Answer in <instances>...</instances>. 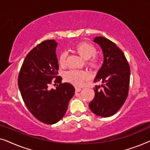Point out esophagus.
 Returning a JSON list of instances; mask_svg holds the SVG:
<instances>
[{
    "mask_svg": "<svg viewBox=\"0 0 150 150\" xmlns=\"http://www.w3.org/2000/svg\"><path fill=\"white\" fill-rule=\"evenodd\" d=\"M81 88H80V87H75V91L76 92V93H77V92H79V91H81Z\"/></svg>",
    "mask_w": 150,
    "mask_h": 150,
    "instance_id": "esophagus-1",
    "label": "esophagus"
}]
</instances>
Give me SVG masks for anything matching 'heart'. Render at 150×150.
<instances>
[{
	"instance_id": "1",
	"label": "heart",
	"mask_w": 150,
	"mask_h": 150,
	"mask_svg": "<svg viewBox=\"0 0 150 150\" xmlns=\"http://www.w3.org/2000/svg\"><path fill=\"white\" fill-rule=\"evenodd\" d=\"M74 50L81 56L82 58L87 60V65L91 68H97L99 65L100 58L96 54L97 50L93 45L88 42H80L74 47ZM67 53L62 52L59 56V63L61 66H64L66 63ZM89 79V74L84 71L70 70L67 71L65 75V81L75 86H81L84 81Z\"/></svg>"
}]
</instances>
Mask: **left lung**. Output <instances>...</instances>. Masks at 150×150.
Returning a JSON list of instances; mask_svg holds the SVG:
<instances>
[{
  "label": "left lung",
  "mask_w": 150,
  "mask_h": 150,
  "mask_svg": "<svg viewBox=\"0 0 150 150\" xmlns=\"http://www.w3.org/2000/svg\"><path fill=\"white\" fill-rule=\"evenodd\" d=\"M93 42L102 48L104 61L94 79L101 85H96L95 98L89 106L96 115L108 117L115 114L126 101L130 69L124 52L115 43L101 36L94 38Z\"/></svg>",
  "instance_id": "obj_1"
}]
</instances>
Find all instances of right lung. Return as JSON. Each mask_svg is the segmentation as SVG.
Segmentation results:
<instances>
[{
  "instance_id": "add662e5",
  "label": "right lung",
  "mask_w": 150,
  "mask_h": 150,
  "mask_svg": "<svg viewBox=\"0 0 150 150\" xmlns=\"http://www.w3.org/2000/svg\"><path fill=\"white\" fill-rule=\"evenodd\" d=\"M57 42L46 40L28 52L18 76V87L26 107L39 121L54 124L65 115L75 89L69 83H61L58 76ZM59 83L56 90L50 89L52 81Z\"/></svg>"
}]
</instances>
